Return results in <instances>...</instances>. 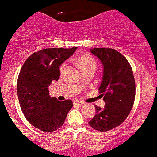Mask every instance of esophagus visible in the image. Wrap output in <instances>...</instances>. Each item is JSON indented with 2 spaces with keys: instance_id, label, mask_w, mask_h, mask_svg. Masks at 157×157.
Masks as SVG:
<instances>
[{
  "instance_id": "obj_1",
  "label": "esophagus",
  "mask_w": 157,
  "mask_h": 157,
  "mask_svg": "<svg viewBox=\"0 0 157 157\" xmlns=\"http://www.w3.org/2000/svg\"><path fill=\"white\" fill-rule=\"evenodd\" d=\"M73 105H76V106H81V105H84V102L79 101H73Z\"/></svg>"
}]
</instances>
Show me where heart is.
<instances>
[{
  "instance_id": "b5f03b06",
  "label": "heart",
  "mask_w": 157,
  "mask_h": 157,
  "mask_svg": "<svg viewBox=\"0 0 157 157\" xmlns=\"http://www.w3.org/2000/svg\"><path fill=\"white\" fill-rule=\"evenodd\" d=\"M78 63L84 70V72L89 70L95 71L96 68H97V61L95 60V58L93 56H91L90 54H84L81 56H80L78 58ZM67 68V64L66 63H63L60 64V68H59V71H60V74H63Z\"/></svg>"
}]
</instances>
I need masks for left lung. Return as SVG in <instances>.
<instances>
[{"label":"left lung","mask_w":157,"mask_h":157,"mask_svg":"<svg viewBox=\"0 0 157 157\" xmlns=\"http://www.w3.org/2000/svg\"><path fill=\"white\" fill-rule=\"evenodd\" d=\"M90 51L103 64L99 92L106 105L104 109L95 106L97 114L89 124L99 132H108L119 126L129 115L135 101V79L130 64L118 51L109 48H93Z\"/></svg>","instance_id":"1"}]
</instances>
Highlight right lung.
<instances>
[{
    "mask_svg": "<svg viewBox=\"0 0 157 157\" xmlns=\"http://www.w3.org/2000/svg\"><path fill=\"white\" fill-rule=\"evenodd\" d=\"M77 47L45 48L28 57L20 71L17 92L21 109L27 121L38 129L52 132L63 125L72 101L51 97L48 86L60 76V64Z\"/></svg>",
    "mask_w": 157,
    "mask_h": 157,
    "instance_id": "obj_1",
    "label": "right lung"
}]
</instances>
